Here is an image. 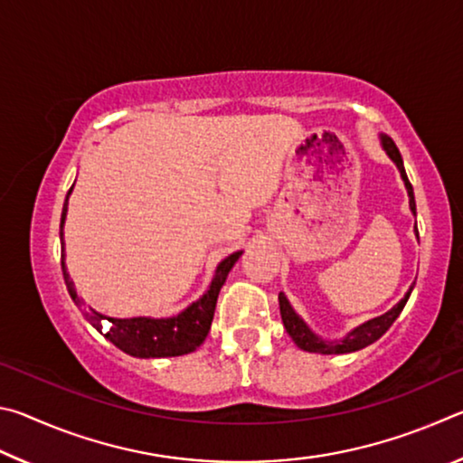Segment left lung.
I'll return each mask as SVG.
<instances>
[{"label":"left lung","mask_w":463,"mask_h":463,"mask_svg":"<svg viewBox=\"0 0 463 463\" xmlns=\"http://www.w3.org/2000/svg\"><path fill=\"white\" fill-rule=\"evenodd\" d=\"M382 145H383V151L388 153L390 159L396 163L398 171H401L406 190H409L411 210H412V214H417V203H414L412 185L409 182V177H406L401 151H398V146H396L394 140H392L386 135H382ZM414 231H417V229H414ZM417 234H419V231H417ZM411 292H412V288L409 289V292H406V296L402 298L401 302L396 304L394 308L386 312V315L367 320V323L354 328V331H351L341 341H325V339H320V336H317L315 333H312L310 328L304 325V320L296 315L294 308L289 307L288 298L284 294H279V312H281V320H284V326H286L288 335L292 336L294 343L300 349L310 351V354H325V355H331V354H351V351L364 349V347H367V345H372L373 341H378L380 336L388 331V328L392 326V323H394V320L398 318V315H401V312H402L404 304H406V300H409Z\"/></svg>","instance_id":"8db88e82"}]
</instances>
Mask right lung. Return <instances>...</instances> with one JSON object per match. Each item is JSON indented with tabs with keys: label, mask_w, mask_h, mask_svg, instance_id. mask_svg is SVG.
Masks as SVG:
<instances>
[{
	"label": "right lung",
	"mask_w": 463,
	"mask_h": 463,
	"mask_svg": "<svg viewBox=\"0 0 463 463\" xmlns=\"http://www.w3.org/2000/svg\"><path fill=\"white\" fill-rule=\"evenodd\" d=\"M71 190H69V194H71ZM67 198H65V203H62V214H61V241H62V222H65V216H67ZM239 257H241V250L239 253H232L231 257H226V260L218 265L213 286H210L208 292L203 294L198 302H194L192 307H187L184 312H179L177 317L108 318L91 308H83L81 312L83 317L90 320L91 326H96L99 333H101V320H108L112 326H109V331L104 333V336L108 341H112L116 347L122 349L124 354H128L132 357H175V355L192 354V351L198 349L203 343V339H206L210 325H213V318H214L218 292H221L226 276H229V271L232 269V265ZM61 268H62V278H65V284L69 289V296L73 298L77 308H81V298L75 292V286L71 278H69L65 261H62V255H61Z\"/></svg>",
	"instance_id": "obj_1"
}]
</instances>
